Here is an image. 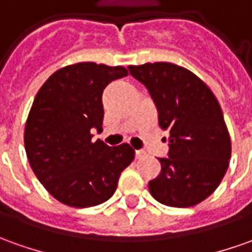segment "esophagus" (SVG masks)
I'll use <instances>...</instances> for the list:
<instances>
[{
    "mask_svg": "<svg viewBox=\"0 0 252 252\" xmlns=\"http://www.w3.org/2000/svg\"><path fill=\"white\" fill-rule=\"evenodd\" d=\"M145 155H146V153H145L143 150H135V157H136V158H142V157H145Z\"/></svg>",
    "mask_w": 252,
    "mask_h": 252,
    "instance_id": "esophagus-1",
    "label": "esophagus"
}]
</instances>
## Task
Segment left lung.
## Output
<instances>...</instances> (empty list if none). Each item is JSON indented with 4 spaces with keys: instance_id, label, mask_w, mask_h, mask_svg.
<instances>
[{
    "instance_id": "obj_1",
    "label": "left lung",
    "mask_w": 252,
    "mask_h": 252,
    "mask_svg": "<svg viewBox=\"0 0 252 252\" xmlns=\"http://www.w3.org/2000/svg\"><path fill=\"white\" fill-rule=\"evenodd\" d=\"M152 97L158 126L168 131V157L149 182L150 194L169 207H193L214 193L230 160V136L220 106L196 74L174 63L128 67Z\"/></svg>"
}]
</instances>
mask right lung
Masks as SVG:
<instances>
[{
    "instance_id": "right-lung-1",
    "label": "right lung",
    "mask_w": 252,
    "mask_h": 252,
    "mask_svg": "<svg viewBox=\"0 0 252 252\" xmlns=\"http://www.w3.org/2000/svg\"><path fill=\"white\" fill-rule=\"evenodd\" d=\"M126 76L123 66L76 63L54 73L35 95L26 123V153L38 181L63 204L104 203L132 162L129 145L110 148L92 142L91 133L102 131L103 90Z\"/></svg>"
}]
</instances>
